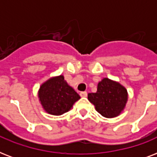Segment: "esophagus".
<instances>
[{
    "instance_id": "1",
    "label": "esophagus",
    "mask_w": 157,
    "mask_h": 157,
    "mask_svg": "<svg viewBox=\"0 0 157 157\" xmlns=\"http://www.w3.org/2000/svg\"><path fill=\"white\" fill-rule=\"evenodd\" d=\"M80 95H81V97H86V96H87V92H86V91H82V92L80 93Z\"/></svg>"
}]
</instances>
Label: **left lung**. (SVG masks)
<instances>
[{"mask_svg": "<svg viewBox=\"0 0 157 157\" xmlns=\"http://www.w3.org/2000/svg\"><path fill=\"white\" fill-rule=\"evenodd\" d=\"M88 99L103 117L118 116L127 102V90L119 83L104 78L98 84L96 93L88 94Z\"/></svg>", "mask_w": 157, "mask_h": 157, "instance_id": "8db88e82", "label": "left lung"}]
</instances>
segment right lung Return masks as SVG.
I'll return each instance as SVG.
<instances>
[{"mask_svg": "<svg viewBox=\"0 0 157 157\" xmlns=\"http://www.w3.org/2000/svg\"><path fill=\"white\" fill-rule=\"evenodd\" d=\"M38 95L44 109L55 116L68 112L74 103L81 98L64 81L63 76L48 80L40 86Z\"/></svg>", "mask_w": 157, "mask_h": 157, "instance_id": "right-lung-1", "label": "right lung"}]
</instances>
